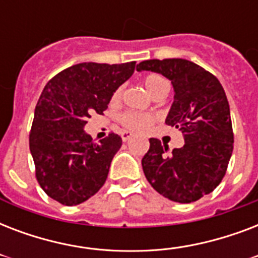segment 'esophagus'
I'll use <instances>...</instances> for the list:
<instances>
[{
  "label": "esophagus",
  "instance_id": "obj_1",
  "mask_svg": "<svg viewBox=\"0 0 258 258\" xmlns=\"http://www.w3.org/2000/svg\"><path fill=\"white\" fill-rule=\"evenodd\" d=\"M131 138H133V134L128 133V131H124V133H121V139H123V142H128Z\"/></svg>",
  "mask_w": 258,
  "mask_h": 258
}]
</instances>
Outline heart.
Segmentation results:
<instances>
[{
  "label": "heart",
  "mask_w": 258,
  "mask_h": 258,
  "mask_svg": "<svg viewBox=\"0 0 258 258\" xmlns=\"http://www.w3.org/2000/svg\"><path fill=\"white\" fill-rule=\"evenodd\" d=\"M143 86L146 91L151 95V96H157L159 93L167 92L169 91V82L166 80L162 75L158 74H150L143 79ZM121 93H123V87H117L113 91L111 101L112 103H119L121 99ZM119 120L125 128L134 133H145L151 127V124L155 120V117L150 113L138 112V111H125L120 115Z\"/></svg>",
  "instance_id": "1"
}]
</instances>
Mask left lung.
<instances>
[{"label":"left lung","mask_w":258,"mask_h":258,"mask_svg":"<svg viewBox=\"0 0 258 258\" xmlns=\"http://www.w3.org/2000/svg\"><path fill=\"white\" fill-rule=\"evenodd\" d=\"M138 71L163 75L174 87L166 124L179 128L184 145L169 146L150 139L142 167L150 184L166 198L190 204L212 192L224 178L233 153L230 108L218 79L183 58L146 60Z\"/></svg>","instance_id":"8db88e82"}]
</instances>
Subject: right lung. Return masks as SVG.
Masks as SVG:
<instances>
[{
	"mask_svg": "<svg viewBox=\"0 0 258 258\" xmlns=\"http://www.w3.org/2000/svg\"><path fill=\"white\" fill-rule=\"evenodd\" d=\"M135 64L82 62L46 83L34 109L29 147L37 182L61 205L82 204L104 184L121 138L111 133L95 143L84 125L93 112L108 108L113 91L133 76Z\"/></svg>",
	"mask_w": 258,
	"mask_h": 258,
	"instance_id": "obj_1",
	"label": "right lung"
}]
</instances>
